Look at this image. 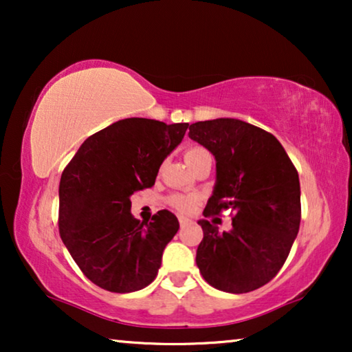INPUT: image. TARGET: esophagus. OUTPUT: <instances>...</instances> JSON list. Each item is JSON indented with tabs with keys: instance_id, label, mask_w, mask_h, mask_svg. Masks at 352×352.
Wrapping results in <instances>:
<instances>
[{
	"instance_id": "esophagus-1",
	"label": "esophagus",
	"mask_w": 352,
	"mask_h": 352,
	"mask_svg": "<svg viewBox=\"0 0 352 352\" xmlns=\"http://www.w3.org/2000/svg\"><path fill=\"white\" fill-rule=\"evenodd\" d=\"M190 223H192V219H189V218H184V216H181V218H179L181 228H186V226H189Z\"/></svg>"
}]
</instances>
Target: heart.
I'll return each mask as SVG.
<instances>
[{"mask_svg": "<svg viewBox=\"0 0 352 352\" xmlns=\"http://www.w3.org/2000/svg\"><path fill=\"white\" fill-rule=\"evenodd\" d=\"M200 152H205V151H204V148H200V147L189 148V151L186 152V160H189L190 157H194ZM170 205L175 206L176 210L182 211V213H187V211H190L192 208H194L195 199L192 195H171L170 197Z\"/></svg>", "mask_w": 352, "mask_h": 352, "instance_id": "b5f03b06", "label": "heart"}]
</instances>
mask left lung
Returning <instances> with one entry per match:
<instances>
[{
  "mask_svg": "<svg viewBox=\"0 0 352 352\" xmlns=\"http://www.w3.org/2000/svg\"><path fill=\"white\" fill-rule=\"evenodd\" d=\"M189 138L216 160L205 218L226 208L234 211L228 232L199 221L204 240L197 248V266L218 290H256L280 271L300 230L296 168L271 133L237 118L197 122L190 124Z\"/></svg>",
  "mask_w": 352,
  "mask_h": 352,
  "instance_id": "1",
  "label": "left lung"
}]
</instances>
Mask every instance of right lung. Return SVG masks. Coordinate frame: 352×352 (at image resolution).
Here are the masks:
<instances>
[{
	"label": "right lung",
	"mask_w": 352,
	"mask_h": 352,
	"mask_svg": "<svg viewBox=\"0 0 352 352\" xmlns=\"http://www.w3.org/2000/svg\"><path fill=\"white\" fill-rule=\"evenodd\" d=\"M189 123L124 118L81 144L62 173L59 232L86 277L104 290L138 292L155 278L179 229L171 211L134 219L133 192L152 187Z\"/></svg>",
	"instance_id": "right-lung-1"
}]
</instances>
